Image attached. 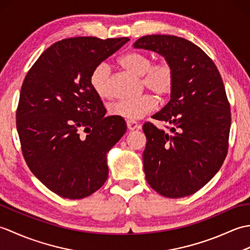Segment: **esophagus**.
Returning <instances> with one entry per match:
<instances>
[{"mask_svg": "<svg viewBox=\"0 0 250 250\" xmlns=\"http://www.w3.org/2000/svg\"><path fill=\"white\" fill-rule=\"evenodd\" d=\"M126 126H128V129L130 131L139 130L141 128V125L137 124L136 121H133V120H128V121H126Z\"/></svg>", "mask_w": 250, "mask_h": 250, "instance_id": "obj_1", "label": "esophagus"}]
</instances>
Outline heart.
I'll use <instances>...</instances> for the list:
<instances>
[{
  "instance_id": "1",
  "label": "heart",
  "mask_w": 250,
  "mask_h": 250,
  "mask_svg": "<svg viewBox=\"0 0 250 250\" xmlns=\"http://www.w3.org/2000/svg\"><path fill=\"white\" fill-rule=\"evenodd\" d=\"M120 64L132 75L142 77V84L159 100L171 94L175 83L172 65L163 61L152 64V59L145 52L131 51L120 59ZM110 67L107 63H100L90 75V84L101 99L109 97ZM156 101L150 95H143L135 100L118 101L108 106V114L125 120L141 119L155 108Z\"/></svg>"
}]
</instances>
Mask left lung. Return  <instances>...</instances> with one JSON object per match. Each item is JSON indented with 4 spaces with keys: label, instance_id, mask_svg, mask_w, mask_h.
<instances>
[{
    "label": "left lung",
    "instance_id": "8db88e82",
    "mask_svg": "<svg viewBox=\"0 0 250 250\" xmlns=\"http://www.w3.org/2000/svg\"><path fill=\"white\" fill-rule=\"evenodd\" d=\"M133 46L162 56L175 74L171 99L151 117L171 128L143 125L147 183L167 198L193 194L219 171L228 152L231 113L219 71L200 47L183 37L146 35Z\"/></svg>",
    "mask_w": 250,
    "mask_h": 250
}]
</instances>
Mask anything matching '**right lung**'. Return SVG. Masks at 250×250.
<instances>
[{"label":"right lung","instance_id":"1","mask_svg":"<svg viewBox=\"0 0 250 250\" xmlns=\"http://www.w3.org/2000/svg\"><path fill=\"white\" fill-rule=\"evenodd\" d=\"M129 41L91 36L59 41L24 78L16 113L21 149L35 177L62 198H86L108 177L107 152L126 125L105 116L90 75Z\"/></svg>","mask_w":250,"mask_h":250}]
</instances>
